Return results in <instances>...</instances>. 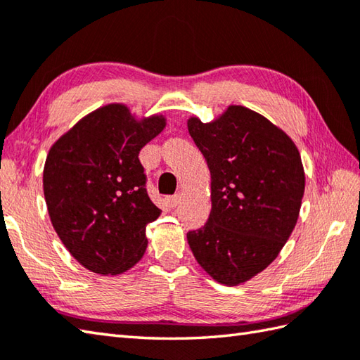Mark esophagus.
<instances>
[{"label":"esophagus","instance_id":"esophagus-1","mask_svg":"<svg viewBox=\"0 0 360 360\" xmlns=\"http://www.w3.org/2000/svg\"><path fill=\"white\" fill-rule=\"evenodd\" d=\"M181 202V195L176 193L173 196H168V204H170V207H176Z\"/></svg>","mask_w":360,"mask_h":360}]
</instances>
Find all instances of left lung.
<instances>
[{"label":"left lung","instance_id":"left-lung-1","mask_svg":"<svg viewBox=\"0 0 360 360\" xmlns=\"http://www.w3.org/2000/svg\"><path fill=\"white\" fill-rule=\"evenodd\" d=\"M207 160L212 212L187 233L210 277L235 286L266 269L292 233L304 192L302 158L286 133L244 106L212 124L188 120Z\"/></svg>","mask_w":360,"mask_h":360}]
</instances>
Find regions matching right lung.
Listing matches in <instances>:
<instances>
[{"label":"right lung","mask_w":360,"mask_h":360,"mask_svg":"<svg viewBox=\"0 0 360 360\" xmlns=\"http://www.w3.org/2000/svg\"><path fill=\"white\" fill-rule=\"evenodd\" d=\"M165 127L162 117L133 120L124 105L83 117L53 143L43 188L60 240L86 269L125 272L147 249L145 227L159 215L139 160L143 145Z\"/></svg>","instance_id":"1"}]
</instances>
